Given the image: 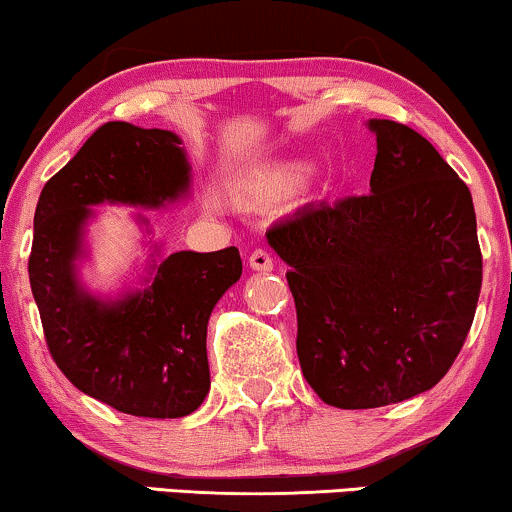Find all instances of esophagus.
Instances as JSON below:
<instances>
[{"label":"esophagus","instance_id":"esophagus-1","mask_svg":"<svg viewBox=\"0 0 512 512\" xmlns=\"http://www.w3.org/2000/svg\"><path fill=\"white\" fill-rule=\"evenodd\" d=\"M272 265H275V263H272V256L268 254V251H265V249L251 251V256H249V268H251V270L270 272Z\"/></svg>","mask_w":512,"mask_h":512}]
</instances>
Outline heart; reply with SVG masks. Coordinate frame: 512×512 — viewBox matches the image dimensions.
<instances>
[{
	"label": "heart",
	"mask_w": 512,
	"mask_h": 512,
	"mask_svg": "<svg viewBox=\"0 0 512 512\" xmlns=\"http://www.w3.org/2000/svg\"><path fill=\"white\" fill-rule=\"evenodd\" d=\"M307 167L303 163H279L272 165L268 170H261L251 174L244 184V193L251 195V198H279V195H286L293 191L300 184V179L305 177ZM209 205L214 207V200H209Z\"/></svg>",
	"instance_id": "obj_1"
}]
</instances>
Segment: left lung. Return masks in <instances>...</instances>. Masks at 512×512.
Returning a JSON list of instances; mask_svg holds the SVG:
<instances>
[{"label":"left lung","mask_w":512,"mask_h":512,"mask_svg":"<svg viewBox=\"0 0 512 512\" xmlns=\"http://www.w3.org/2000/svg\"><path fill=\"white\" fill-rule=\"evenodd\" d=\"M370 193L268 233L296 300L305 380L342 410L401 403L443 380L471 331L482 254L468 186L408 125L373 118Z\"/></svg>","instance_id":"obj_1"}]
</instances>
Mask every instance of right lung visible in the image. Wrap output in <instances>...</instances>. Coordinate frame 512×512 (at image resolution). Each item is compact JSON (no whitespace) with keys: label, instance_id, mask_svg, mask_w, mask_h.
<instances>
[{"label":"right lung","instance_id":"obj_1","mask_svg":"<svg viewBox=\"0 0 512 512\" xmlns=\"http://www.w3.org/2000/svg\"><path fill=\"white\" fill-rule=\"evenodd\" d=\"M188 186L191 165L174 132L111 121L46 181L34 212L27 270L48 352L76 389L125 415L177 419L200 408L207 321L240 279L242 258L235 247L177 251L153 261L144 289L95 298L76 277L90 207L158 209L186 198Z\"/></svg>","mask_w":512,"mask_h":512}]
</instances>
